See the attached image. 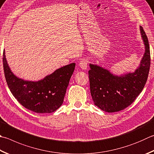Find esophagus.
Wrapping results in <instances>:
<instances>
[{
	"label": "esophagus",
	"mask_w": 154,
	"mask_h": 154,
	"mask_svg": "<svg viewBox=\"0 0 154 154\" xmlns=\"http://www.w3.org/2000/svg\"><path fill=\"white\" fill-rule=\"evenodd\" d=\"M79 66L80 67L83 69H87V66H88V61L86 60H82L79 63Z\"/></svg>",
	"instance_id": "obj_1"
}]
</instances>
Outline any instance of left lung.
Returning <instances> with one entry per match:
<instances>
[{
	"label": "left lung",
	"instance_id": "1",
	"mask_svg": "<svg viewBox=\"0 0 154 154\" xmlns=\"http://www.w3.org/2000/svg\"><path fill=\"white\" fill-rule=\"evenodd\" d=\"M140 31L146 50L140 67L135 72L118 76L100 66L90 64L88 76L92 98L95 105L104 111L114 112L127 108L146 85L151 63L150 51L148 39L142 27Z\"/></svg>",
	"mask_w": 154,
	"mask_h": 154
}]
</instances>
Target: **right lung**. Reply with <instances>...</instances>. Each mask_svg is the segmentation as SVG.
<instances>
[{
	"mask_svg": "<svg viewBox=\"0 0 154 154\" xmlns=\"http://www.w3.org/2000/svg\"><path fill=\"white\" fill-rule=\"evenodd\" d=\"M3 68L7 85L20 104L37 113L56 111L63 102L75 63L63 66L43 79L32 82L23 80L11 72L3 51Z\"/></svg>",
	"mask_w": 154,
	"mask_h": 154,
	"instance_id": "right-lung-1",
	"label": "right lung"
}]
</instances>
